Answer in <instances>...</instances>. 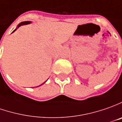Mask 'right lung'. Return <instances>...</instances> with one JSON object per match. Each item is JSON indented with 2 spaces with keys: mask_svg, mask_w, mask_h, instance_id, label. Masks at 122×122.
I'll return each instance as SVG.
<instances>
[{
  "mask_svg": "<svg viewBox=\"0 0 122 122\" xmlns=\"http://www.w3.org/2000/svg\"><path fill=\"white\" fill-rule=\"evenodd\" d=\"M31 23L30 21H23V22H21V23H19V25H18V27H20L21 25H26V24H28V23ZM15 30H15L13 31V32H15ZM44 83H43V84H44ZM42 84H41V85H42ZM41 85H40V86H41Z\"/></svg>",
  "mask_w": 122,
  "mask_h": 122,
  "instance_id": "1",
  "label": "right lung"
}]
</instances>
